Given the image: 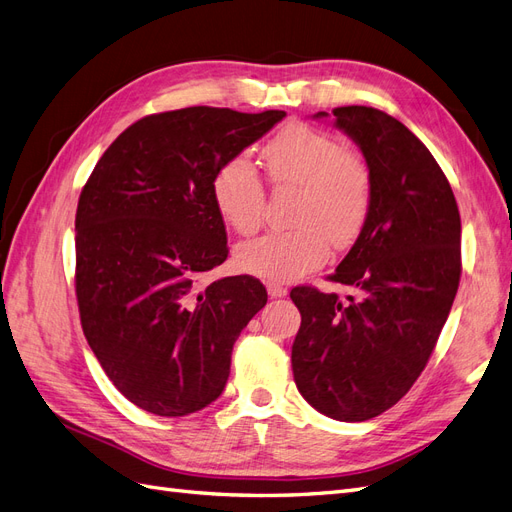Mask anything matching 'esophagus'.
<instances>
[{
	"label": "esophagus",
	"mask_w": 512,
	"mask_h": 512,
	"mask_svg": "<svg viewBox=\"0 0 512 512\" xmlns=\"http://www.w3.org/2000/svg\"><path fill=\"white\" fill-rule=\"evenodd\" d=\"M267 292H269L271 299H282V297H286V294H288V288L282 286V284L269 282V284H267Z\"/></svg>",
	"instance_id": "esophagus-1"
}]
</instances>
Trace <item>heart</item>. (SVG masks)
I'll return each mask as SVG.
<instances>
[{
	"label": "heart",
	"instance_id": "heart-1",
	"mask_svg": "<svg viewBox=\"0 0 512 512\" xmlns=\"http://www.w3.org/2000/svg\"><path fill=\"white\" fill-rule=\"evenodd\" d=\"M273 185H297L301 196L288 230H275L237 247V267L271 282L299 280L329 258V241L344 250L359 239L371 209V173L359 153L307 126L284 128L262 147ZM213 205L239 235H252L265 218L267 194L256 166L232 158L215 170Z\"/></svg>",
	"mask_w": 512,
	"mask_h": 512
}]
</instances>
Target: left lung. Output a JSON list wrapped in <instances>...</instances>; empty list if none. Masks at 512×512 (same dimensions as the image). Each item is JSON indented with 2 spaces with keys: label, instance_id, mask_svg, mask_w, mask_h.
I'll return each instance as SVG.
<instances>
[{
  "label": "left lung",
  "instance_id": "left-lung-1",
  "mask_svg": "<svg viewBox=\"0 0 512 512\" xmlns=\"http://www.w3.org/2000/svg\"><path fill=\"white\" fill-rule=\"evenodd\" d=\"M333 115L374 185L361 235L329 275L361 294L342 301L312 286L290 290L301 312L292 374L309 406L361 423L395 406L436 348L459 288L461 218L436 158L404 123L371 106Z\"/></svg>",
  "mask_w": 512,
  "mask_h": 512
}]
</instances>
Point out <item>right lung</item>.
<instances>
[{
    "label": "right lung",
    "mask_w": 512,
    "mask_h": 512,
    "mask_svg": "<svg viewBox=\"0 0 512 512\" xmlns=\"http://www.w3.org/2000/svg\"><path fill=\"white\" fill-rule=\"evenodd\" d=\"M284 111L190 106L123 130L76 209V301L104 374L158 416L203 410L224 391L239 333L267 290L252 275L200 286L228 258L211 181Z\"/></svg>",
    "instance_id": "1"
}]
</instances>
